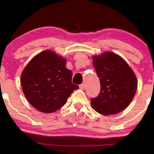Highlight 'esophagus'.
I'll return each mask as SVG.
<instances>
[{"mask_svg":"<svg viewBox=\"0 0 154 154\" xmlns=\"http://www.w3.org/2000/svg\"><path fill=\"white\" fill-rule=\"evenodd\" d=\"M79 88H81V90H85V85L84 83H82L81 85H79Z\"/></svg>","mask_w":154,"mask_h":154,"instance_id":"obj_1","label":"esophagus"}]
</instances>
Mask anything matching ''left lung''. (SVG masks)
Wrapping results in <instances>:
<instances>
[{"instance_id":"1","label":"left lung","mask_w":154,"mask_h":154,"mask_svg":"<svg viewBox=\"0 0 154 154\" xmlns=\"http://www.w3.org/2000/svg\"><path fill=\"white\" fill-rule=\"evenodd\" d=\"M93 65L100 81V92L91 98L92 108L104 116L121 112L135 94L137 82L134 72L123 59L111 52L94 56Z\"/></svg>"}]
</instances>
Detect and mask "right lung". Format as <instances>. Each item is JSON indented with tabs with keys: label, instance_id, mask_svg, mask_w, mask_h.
<instances>
[{
	"label": "right lung",
	"instance_id": "1",
	"mask_svg": "<svg viewBox=\"0 0 154 154\" xmlns=\"http://www.w3.org/2000/svg\"><path fill=\"white\" fill-rule=\"evenodd\" d=\"M66 61L50 50L35 56L25 67L21 85L25 97L37 110L52 113L66 104L79 85L72 83Z\"/></svg>",
	"mask_w": 154,
	"mask_h": 154
}]
</instances>
